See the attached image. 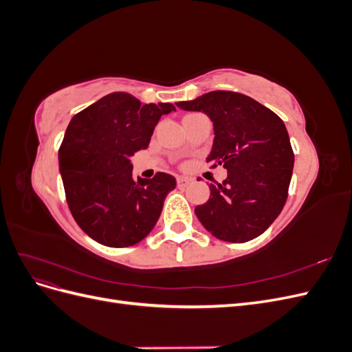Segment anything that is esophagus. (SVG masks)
I'll use <instances>...</instances> for the list:
<instances>
[{
  "instance_id": "obj_1",
  "label": "esophagus",
  "mask_w": 352,
  "mask_h": 352,
  "mask_svg": "<svg viewBox=\"0 0 352 352\" xmlns=\"http://www.w3.org/2000/svg\"><path fill=\"white\" fill-rule=\"evenodd\" d=\"M176 182H177V186H179V188H185V186H188L189 184H192V179L179 176V177L176 179Z\"/></svg>"
}]
</instances>
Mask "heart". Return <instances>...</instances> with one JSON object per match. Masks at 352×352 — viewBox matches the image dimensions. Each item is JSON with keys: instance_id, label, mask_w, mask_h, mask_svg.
Returning a JSON list of instances; mask_svg holds the SVG:
<instances>
[{"instance_id": "b5f03b06", "label": "heart", "mask_w": 352, "mask_h": 352, "mask_svg": "<svg viewBox=\"0 0 352 352\" xmlns=\"http://www.w3.org/2000/svg\"><path fill=\"white\" fill-rule=\"evenodd\" d=\"M188 116H192V114H188Z\"/></svg>"}]
</instances>
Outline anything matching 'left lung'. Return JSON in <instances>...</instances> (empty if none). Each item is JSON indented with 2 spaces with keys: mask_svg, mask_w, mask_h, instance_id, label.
<instances>
[{
  "mask_svg": "<svg viewBox=\"0 0 352 352\" xmlns=\"http://www.w3.org/2000/svg\"><path fill=\"white\" fill-rule=\"evenodd\" d=\"M177 107L210 117L216 136L207 163L228 170L221 184L210 185L206 204L195 208L202 226L235 243L260 236L280 214L292 177L294 151L285 123L233 91H212Z\"/></svg>",
  "mask_w": 352,
  "mask_h": 352,
  "instance_id": "left-lung-1",
  "label": "left lung"
}]
</instances>
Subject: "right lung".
Masks as SVG:
<instances>
[{
    "instance_id": "1",
    "label": "right lung",
    "mask_w": 352,
    "mask_h": 352,
    "mask_svg": "<svg viewBox=\"0 0 352 352\" xmlns=\"http://www.w3.org/2000/svg\"><path fill=\"white\" fill-rule=\"evenodd\" d=\"M173 104H142L127 92H113L70 120L58 150L66 201L80 229L105 247L142 241L162 214L176 179L163 172L132 177L131 157L150 145L160 117Z\"/></svg>"
}]
</instances>
